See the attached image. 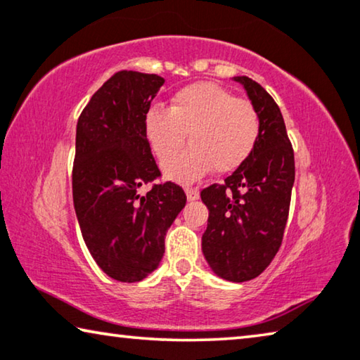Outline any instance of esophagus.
I'll use <instances>...</instances> for the list:
<instances>
[{"label":"esophagus","mask_w":360,"mask_h":360,"mask_svg":"<svg viewBox=\"0 0 360 360\" xmlns=\"http://www.w3.org/2000/svg\"><path fill=\"white\" fill-rule=\"evenodd\" d=\"M185 193H186V198H188V201H196V199L199 198V191L196 190V188L186 186V188H185Z\"/></svg>","instance_id":"esophagus-1"}]
</instances>
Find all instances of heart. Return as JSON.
I'll list each match as a JSON object with an SVG mask.
<instances>
[{
    "mask_svg": "<svg viewBox=\"0 0 360 360\" xmlns=\"http://www.w3.org/2000/svg\"><path fill=\"white\" fill-rule=\"evenodd\" d=\"M169 179L193 181L214 167L217 174L233 172L246 162L261 135V117L248 99L212 82H196L179 90L170 108L151 106L145 114V136L154 156L167 161Z\"/></svg>",
    "mask_w": 360,
    "mask_h": 360,
    "instance_id": "obj_1",
    "label": "heart"
}]
</instances>
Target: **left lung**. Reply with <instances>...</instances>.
Returning a JSON list of instances; mask_svg holds the SVG:
<instances>
[{
    "label": "left lung",
    "instance_id": "1",
    "mask_svg": "<svg viewBox=\"0 0 360 360\" xmlns=\"http://www.w3.org/2000/svg\"><path fill=\"white\" fill-rule=\"evenodd\" d=\"M245 86L261 117L257 145L222 185L204 188L209 209L202 252L220 278L248 281L274 261L283 240L295 184V153L280 108L250 77H233Z\"/></svg>",
    "mask_w": 360,
    "mask_h": 360
}]
</instances>
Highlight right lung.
<instances>
[{"label":"right lung","instance_id":"obj_1","mask_svg":"<svg viewBox=\"0 0 360 360\" xmlns=\"http://www.w3.org/2000/svg\"><path fill=\"white\" fill-rule=\"evenodd\" d=\"M164 85L156 74L119 70L77 122L72 195L88 251L110 278L134 283L158 269L164 238L185 207L184 188L161 176L145 136V114Z\"/></svg>","mask_w":360,"mask_h":360}]
</instances>
